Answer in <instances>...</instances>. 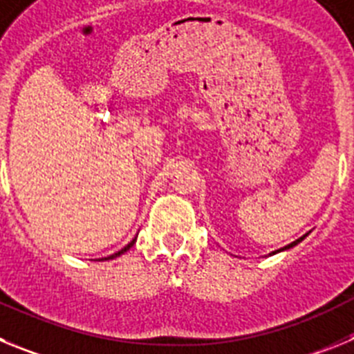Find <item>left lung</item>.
Segmentation results:
<instances>
[{
    "label": "left lung",
    "mask_w": 354,
    "mask_h": 354,
    "mask_svg": "<svg viewBox=\"0 0 354 354\" xmlns=\"http://www.w3.org/2000/svg\"><path fill=\"white\" fill-rule=\"evenodd\" d=\"M305 236H306V234H305ZM305 236H303V237H299V239H296V241H294V243H290V245H287L286 248H280V250H278V252H282V250H287V248H292L294 245H298L299 241H301V239H305ZM273 253H277V252H273Z\"/></svg>",
    "instance_id": "left-lung-1"
}]
</instances>
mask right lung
<instances>
[{
    "mask_svg": "<svg viewBox=\"0 0 354 354\" xmlns=\"http://www.w3.org/2000/svg\"><path fill=\"white\" fill-rule=\"evenodd\" d=\"M134 243H136V239H133V241H131L129 245H127V246H124V248H122L120 252H117V253H113V255H109V257H106L104 261H109V259H115V257H118V255H122V253H124V252H127V250H129L131 246L134 245ZM101 261H102V259H101Z\"/></svg>",
    "mask_w": 354,
    "mask_h": 354,
    "instance_id": "1",
    "label": "right lung"
}]
</instances>
